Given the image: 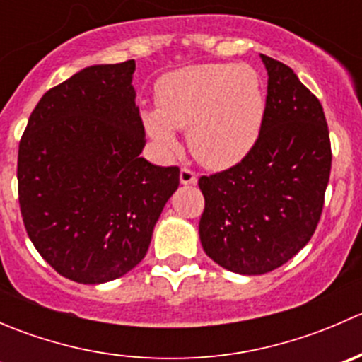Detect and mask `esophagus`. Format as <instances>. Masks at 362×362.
<instances>
[{
    "instance_id": "esophagus-1",
    "label": "esophagus",
    "mask_w": 362,
    "mask_h": 362,
    "mask_svg": "<svg viewBox=\"0 0 362 362\" xmlns=\"http://www.w3.org/2000/svg\"><path fill=\"white\" fill-rule=\"evenodd\" d=\"M196 182H198V175H196L192 170H189V168H182V170H180V184L194 185Z\"/></svg>"
}]
</instances>
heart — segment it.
<instances>
[{"instance_id": "b5f03b06", "label": "heart", "mask_w": 362, "mask_h": 362, "mask_svg": "<svg viewBox=\"0 0 362 362\" xmlns=\"http://www.w3.org/2000/svg\"><path fill=\"white\" fill-rule=\"evenodd\" d=\"M159 110L144 113L148 136L166 154L180 148L177 131L189 129L194 154L226 168L242 160L261 134L266 94L245 64H196L171 73L158 93Z\"/></svg>"}]
</instances>
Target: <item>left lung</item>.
<instances>
[{"mask_svg":"<svg viewBox=\"0 0 362 362\" xmlns=\"http://www.w3.org/2000/svg\"><path fill=\"white\" fill-rule=\"evenodd\" d=\"M268 96L261 134L242 163L199 178L203 250L240 275H262L312 238L331 173L320 101L280 61L261 54Z\"/></svg>","mask_w":362,"mask_h":362,"instance_id":"obj_1","label":"left lung"}]
</instances>
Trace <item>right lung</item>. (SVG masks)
I'll use <instances>...</instances> for the list:
<instances>
[{"instance_id": "right-lung-1", "label": "right lung", "mask_w": 362, "mask_h": 362, "mask_svg": "<svg viewBox=\"0 0 362 362\" xmlns=\"http://www.w3.org/2000/svg\"><path fill=\"white\" fill-rule=\"evenodd\" d=\"M134 61L94 64L47 90L19 144V204L29 240L59 275L105 284L147 254L178 189V168L140 158L145 129Z\"/></svg>"}]
</instances>
